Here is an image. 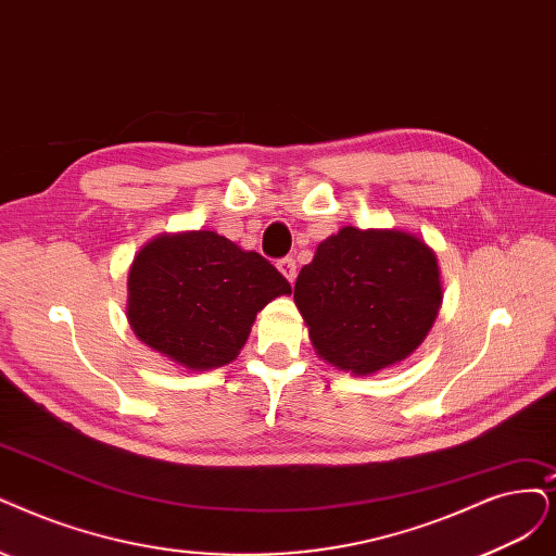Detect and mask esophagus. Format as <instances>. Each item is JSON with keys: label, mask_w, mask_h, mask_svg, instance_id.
Instances as JSON below:
<instances>
[{"label": "esophagus", "mask_w": 556, "mask_h": 556, "mask_svg": "<svg viewBox=\"0 0 556 556\" xmlns=\"http://www.w3.org/2000/svg\"><path fill=\"white\" fill-rule=\"evenodd\" d=\"M277 267H279V273L289 279L291 283L295 281V277H298V265H295V258L293 256H286V258H279L277 261Z\"/></svg>", "instance_id": "esophagus-1"}]
</instances>
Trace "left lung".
Instances as JSON below:
<instances>
[{"instance_id": "1", "label": "left lung", "mask_w": 556, "mask_h": 556, "mask_svg": "<svg viewBox=\"0 0 556 556\" xmlns=\"http://www.w3.org/2000/svg\"><path fill=\"white\" fill-rule=\"evenodd\" d=\"M293 298L318 355L366 376L405 359L426 339L442 286L424 240L345 226L318 244Z\"/></svg>"}]
</instances>
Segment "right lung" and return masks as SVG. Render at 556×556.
Here are the masks:
<instances>
[{
	"instance_id": "add662e5",
	"label": "right lung",
	"mask_w": 556,
	"mask_h": 556,
	"mask_svg": "<svg viewBox=\"0 0 556 556\" xmlns=\"http://www.w3.org/2000/svg\"><path fill=\"white\" fill-rule=\"evenodd\" d=\"M135 334L188 368L229 364L252 323L291 283L256 252L215 231L162 236L135 256L128 277Z\"/></svg>"
}]
</instances>
